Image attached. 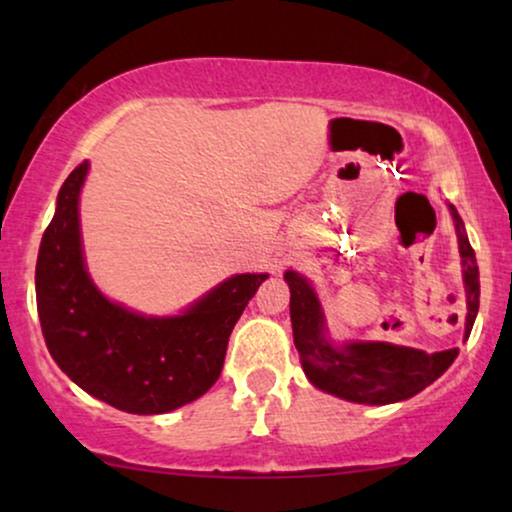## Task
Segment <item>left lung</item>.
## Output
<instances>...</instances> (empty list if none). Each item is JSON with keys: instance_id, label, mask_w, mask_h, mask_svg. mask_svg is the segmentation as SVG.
<instances>
[{"instance_id": "obj_1", "label": "left lung", "mask_w": 512, "mask_h": 512, "mask_svg": "<svg viewBox=\"0 0 512 512\" xmlns=\"http://www.w3.org/2000/svg\"><path fill=\"white\" fill-rule=\"evenodd\" d=\"M447 207L457 228L461 265H464L468 307L464 338H468L480 307V272L475 263V251L466 237L464 221L454 205ZM284 279L291 289V326L300 363H303L307 380L326 394L366 405L405 401L436 382L457 359L459 349L426 354L422 349L391 345V342L356 340L342 347L333 345L312 284L293 270L286 272Z\"/></svg>"}]
</instances>
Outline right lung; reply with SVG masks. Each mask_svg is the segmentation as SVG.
<instances>
[{"label":"right lung","mask_w":512,"mask_h":512,"mask_svg":"<svg viewBox=\"0 0 512 512\" xmlns=\"http://www.w3.org/2000/svg\"><path fill=\"white\" fill-rule=\"evenodd\" d=\"M88 160L58 193L37 258V310L46 347L69 380L135 415H163L219 380L228 338L268 275H235L177 317H144L104 298L81 249L79 195Z\"/></svg>","instance_id":"add662e5"}]
</instances>
